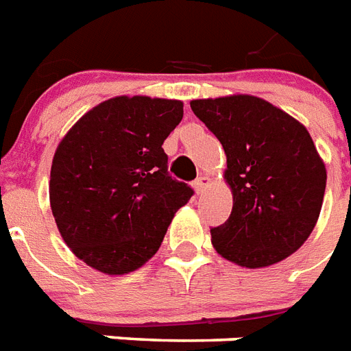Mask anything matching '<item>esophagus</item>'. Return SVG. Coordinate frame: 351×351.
Segmentation results:
<instances>
[{"label": "esophagus", "instance_id": "esophagus-1", "mask_svg": "<svg viewBox=\"0 0 351 351\" xmlns=\"http://www.w3.org/2000/svg\"><path fill=\"white\" fill-rule=\"evenodd\" d=\"M208 184H210L208 176H199V178L193 181V189H195V192L197 193H203L204 189H208Z\"/></svg>", "mask_w": 351, "mask_h": 351}]
</instances>
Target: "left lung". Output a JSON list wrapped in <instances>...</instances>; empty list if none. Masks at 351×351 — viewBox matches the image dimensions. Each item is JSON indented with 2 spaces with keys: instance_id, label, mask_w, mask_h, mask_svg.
<instances>
[{
  "instance_id": "1",
  "label": "left lung",
  "mask_w": 351,
  "mask_h": 351,
  "mask_svg": "<svg viewBox=\"0 0 351 351\" xmlns=\"http://www.w3.org/2000/svg\"><path fill=\"white\" fill-rule=\"evenodd\" d=\"M190 106L226 154L234 206L226 223L210 230L217 254L245 268L287 259L315 228L326 189V168L306 127L248 94Z\"/></svg>"
}]
</instances>
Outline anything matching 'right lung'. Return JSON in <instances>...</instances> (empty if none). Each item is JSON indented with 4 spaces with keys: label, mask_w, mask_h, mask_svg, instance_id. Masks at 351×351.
Returning a JSON list of instances; mask_svg holds the SVG:
<instances>
[{
    "label": "right lung",
    "mask_w": 351,
    "mask_h": 351,
    "mask_svg": "<svg viewBox=\"0 0 351 351\" xmlns=\"http://www.w3.org/2000/svg\"><path fill=\"white\" fill-rule=\"evenodd\" d=\"M183 103L117 96L88 110L56 148L50 208L75 257L106 276L141 268L193 190L168 173L162 143Z\"/></svg>",
    "instance_id": "obj_1"
}]
</instances>
